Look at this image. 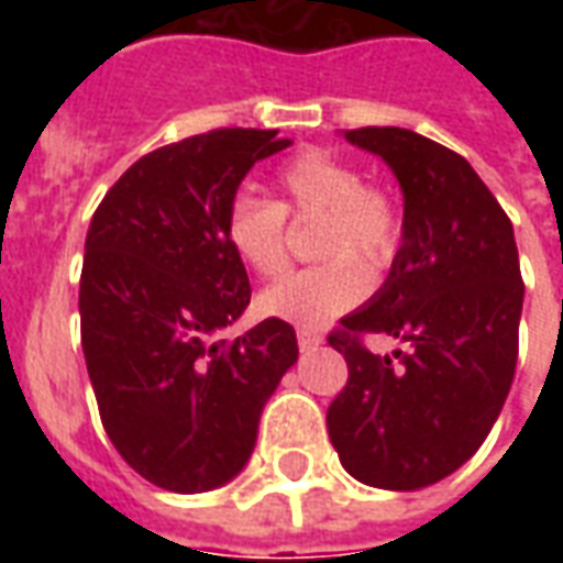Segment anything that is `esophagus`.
Wrapping results in <instances>:
<instances>
[{
    "label": "esophagus",
    "mask_w": 563,
    "mask_h": 563,
    "mask_svg": "<svg viewBox=\"0 0 563 563\" xmlns=\"http://www.w3.org/2000/svg\"><path fill=\"white\" fill-rule=\"evenodd\" d=\"M319 343H322V334L313 329H298V346H301V353H310V350H317Z\"/></svg>",
    "instance_id": "1"
}]
</instances>
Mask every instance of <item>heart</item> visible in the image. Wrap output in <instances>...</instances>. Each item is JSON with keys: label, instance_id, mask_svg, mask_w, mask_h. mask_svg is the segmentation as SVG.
I'll list each match as a JSON object with an SVG mask.
<instances>
[{"label": "heart", "instance_id": "obj_1", "mask_svg": "<svg viewBox=\"0 0 563 563\" xmlns=\"http://www.w3.org/2000/svg\"><path fill=\"white\" fill-rule=\"evenodd\" d=\"M274 192V201L234 196L225 210V241L253 274L277 277L289 262L286 217H319L313 253L322 262L286 274L258 298L262 313L317 329L358 305L371 289L355 257L367 268L389 265L401 241V208L386 186L365 180L353 159L319 147L283 162Z\"/></svg>", "mask_w": 563, "mask_h": 563}]
</instances>
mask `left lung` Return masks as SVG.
<instances>
[{
	"label": "left lung",
	"instance_id": "left-lung-1",
	"mask_svg": "<svg viewBox=\"0 0 563 563\" xmlns=\"http://www.w3.org/2000/svg\"><path fill=\"white\" fill-rule=\"evenodd\" d=\"M346 141L389 162L404 189V244L362 310L329 343L346 358L329 437L358 483L413 492L459 471L507 401L525 283L512 222L455 150L398 126L350 129ZM365 333L407 351L374 356Z\"/></svg>",
	"mask_w": 563,
	"mask_h": 563
}]
</instances>
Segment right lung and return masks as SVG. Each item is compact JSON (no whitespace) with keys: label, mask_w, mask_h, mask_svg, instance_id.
I'll return each instance as SVG.
<instances>
[{"label":"right lung","mask_w":563,"mask_h":563,"mask_svg":"<svg viewBox=\"0 0 563 563\" xmlns=\"http://www.w3.org/2000/svg\"><path fill=\"white\" fill-rule=\"evenodd\" d=\"M289 147L277 129H213L141 156L96 208L80 271V343L114 449L147 483L196 495L229 483L298 358L271 317L222 338L250 305L225 241L244 174Z\"/></svg>","instance_id":"add662e5"}]
</instances>
